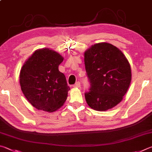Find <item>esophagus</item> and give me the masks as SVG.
<instances>
[{
	"label": "esophagus",
	"mask_w": 152,
	"mask_h": 152,
	"mask_svg": "<svg viewBox=\"0 0 152 152\" xmlns=\"http://www.w3.org/2000/svg\"><path fill=\"white\" fill-rule=\"evenodd\" d=\"M73 87H81L80 82H79V81H77L76 83L73 85Z\"/></svg>",
	"instance_id": "34e87169"
}]
</instances>
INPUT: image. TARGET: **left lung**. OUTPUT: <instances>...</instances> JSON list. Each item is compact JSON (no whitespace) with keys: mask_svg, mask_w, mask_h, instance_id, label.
Returning <instances> with one entry per match:
<instances>
[{"mask_svg":"<svg viewBox=\"0 0 152 152\" xmlns=\"http://www.w3.org/2000/svg\"><path fill=\"white\" fill-rule=\"evenodd\" d=\"M85 66L90 83L85 93L90 107L106 111L123 99L132 79L131 67L120 50L107 42L93 45L85 53Z\"/></svg>","mask_w":152,"mask_h":152,"instance_id":"1","label":"left lung"}]
</instances>
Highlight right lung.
Returning a JSON list of instances; mask_svg holds the SVG:
<instances>
[{
    "label": "right lung",
    "instance_id": "1",
    "mask_svg": "<svg viewBox=\"0 0 152 152\" xmlns=\"http://www.w3.org/2000/svg\"><path fill=\"white\" fill-rule=\"evenodd\" d=\"M63 58L49 49L37 50L26 61L20 73V88L37 110L53 112L62 106L70 87L58 71Z\"/></svg>",
    "mask_w": 152,
    "mask_h": 152
}]
</instances>
